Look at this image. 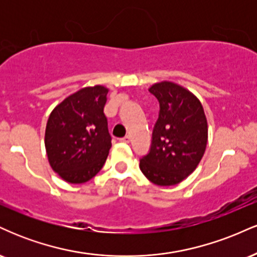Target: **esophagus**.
<instances>
[{
  "label": "esophagus",
  "instance_id": "esophagus-1",
  "mask_svg": "<svg viewBox=\"0 0 257 257\" xmlns=\"http://www.w3.org/2000/svg\"><path fill=\"white\" fill-rule=\"evenodd\" d=\"M120 141H122V143L129 144V143H131V137H129V135H125L124 138H122V139H120Z\"/></svg>",
  "mask_w": 257,
  "mask_h": 257
}]
</instances>
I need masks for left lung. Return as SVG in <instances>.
<instances>
[{
    "label": "left lung",
    "instance_id": "obj_1",
    "mask_svg": "<svg viewBox=\"0 0 257 257\" xmlns=\"http://www.w3.org/2000/svg\"><path fill=\"white\" fill-rule=\"evenodd\" d=\"M149 90L158 100L159 114L140 169L155 185H178L196 170L205 152L204 110L197 96L173 82H159Z\"/></svg>",
    "mask_w": 257,
    "mask_h": 257
}]
</instances>
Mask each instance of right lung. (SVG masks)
<instances>
[{
	"label": "right lung",
	"instance_id": "1",
	"mask_svg": "<svg viewBox=\"0 0 257 257\" xmlns=\"http://www.w3.org/2000/svg\"><path fill=\"white\" fill-rule=\"evenodd\" d=\"M108 89L85 87L61 101L49 116L44 135L52 169L70 184H83L98 174L111 149L104 113Z\"/></svg>",
	"mask_w": 257,
	"mask_h": 257
}]
</instances>
